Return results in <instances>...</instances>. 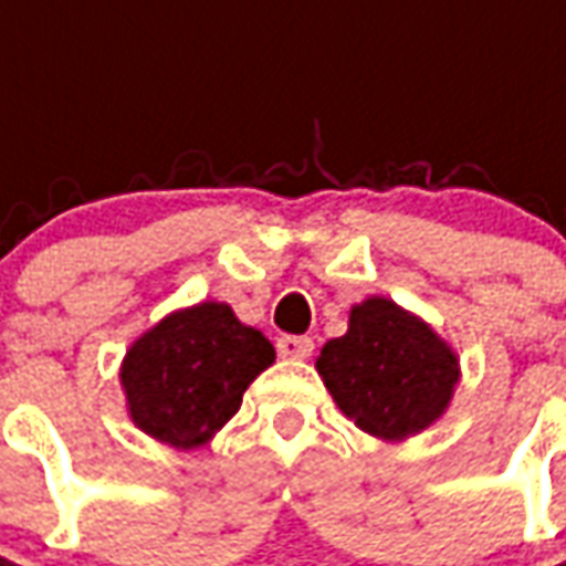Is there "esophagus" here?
Wrapping results in <instances>:
<instances>
[{"label": "esophagus", "instance_id": "obj_1", "mask_svg": "<svg viewBox=\"0 0 566 566\" xmlns=\"http://www.w3.org/2000/svg\"><path fill=\"white\" fill-rule=\"evenodd\" d=\"M275 348H279V355L287 357V360H306V357L312 355L315 343H312L308 336H279Z\"/></svg>", "mask_w": 566, "mask_h": 566}]
</instances>
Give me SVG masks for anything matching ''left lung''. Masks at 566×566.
<instances>
[{
    "instance_id": "left-lung-1",
    "label": "left lung",
    "mask_w": 566,
    "mask_h": 566,
    "mask_svg": "<svg viewBox=\"0 0 566 566\" xmlns=\"http://www.w3.org/2000/svg\"><path fill=\"white\" fill-rule=\"evenodd\" d=\"M315 367L345 416L388 442L433 424L461 379L451 345L385 296L352 308L348 333L321 348Z\"/></svg>"
}]
</instances>
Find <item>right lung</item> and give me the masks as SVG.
Returning <instances> with one entry per match:
<instances>
[{"instance_id":"1","label":"right lung","mask_w":566,"mask_h":566,"mask_svg":"<svg viewBox=\"0 0 566 566\" xmlns=\"http://www.w3.org/2000/svg\"><path fill=\"white\" fill-rule=\"evenodd\" d=\"M272 360L270 339L227 303L178 308L142 333L120 364L129 418L172 449L206 446Z\"/></svg>"}]
</instances>
